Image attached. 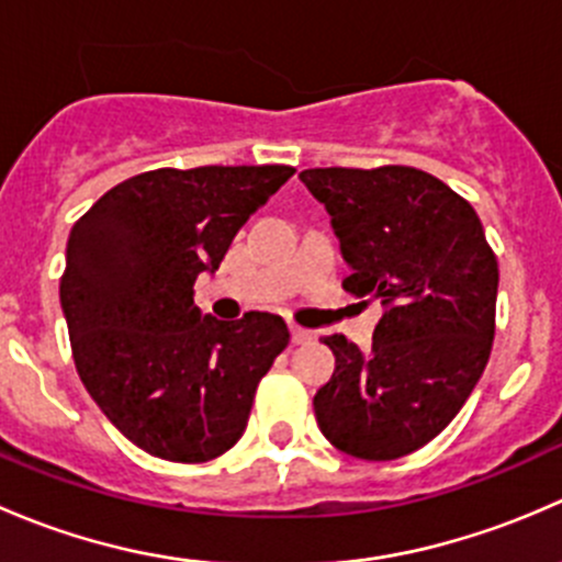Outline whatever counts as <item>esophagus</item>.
Wrapping results in <instances>:
<instances>
[{"label":"esophagus","mask_w":562,"mask_h":562,"mask_svg":"<svg viewBox=\"0 0 562 562\" xmlns=\"http://www.w3.org/2000/svg\"><path fill=\"white\" fill-rule=\"evenodd\" d=\"M310 339H313V337H310L307 328L293 326V323H291V342H293V345H304V342H310Z\"/></svg>","instance_id":"esophagus-1"}]
</instances>
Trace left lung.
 Masks as SVG:
<instances>
[{
  "instance_id": "8db88e82",
  "label": "left lung",
  "mask_w": 562,
  "mask_h": 562,
  "mask_svg": "<svg viewBox=\"0 0 562 562\" xmlns=\"http://www.w3.org/2000/svg\"><path fill=\"white\" fill-rule=\"evenodd\" d=\"M326 206L353 296L381 299L372 348L342 334L313 405L321 432L350 457L386 462L438 438L479 383L495 339L497 258L479 214L407 166L299 173Z\"/></svg>"
}]
</instances>
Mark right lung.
<instances>
[{"mask_svg": "<svg viewBox=\"0 0 562 562\" xmlns=\"http://www.w3.org/2000/svg\"><path fill=\"white\" fill-rule=\"evenodd\" d=\"M293 173L157 168L111 187L72 225L59 299L76 370L146 454L209 462L245 432L255 389L291 334L280 315H203L192 285Z\"/></svg>", "mask_w": 562, "mask_h": 562, "instance_id": "right-lung-1", "label": "right lung"}]
</instances>
